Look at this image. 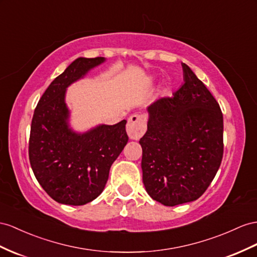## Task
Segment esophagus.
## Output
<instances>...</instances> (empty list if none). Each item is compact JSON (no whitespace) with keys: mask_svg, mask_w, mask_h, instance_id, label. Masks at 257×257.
I'll use <instances>...</instances> for the list:
<instances>
[{"mask_svg":"<svg viewBox=\"0 0 257 257\" xmlns=\"http://www.w3.org/2000/svg\"><path fill=\"white\" fill-rule=\"evenodd\" d=\"M147 130V118L143 115H131L127 123V134L130 139L138 140Z\"/></svg>","mask_w":257,"mask_h":257,"instance_id":"esophagus-1","label":"esophagus"}]
</instances>
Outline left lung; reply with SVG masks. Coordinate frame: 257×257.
<instances>
[{"label":"left lung","instance_id":"obj_1","mask_svg":"<svg viewBox=\"0 0 257 257\" xmlns=\"http://www.w3.org/2000/svg\"><path fill=\"white\" fill-rule=\"evenodd\" d=\"M173 96L148 107L142 179L153 200L166 206L192 202L206 191L223 154V119L215 97L188 65Z\"/></svg>","mask_w":257,"mask_h":257}]
</instances>
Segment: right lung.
<instances>
[{
	"label": "right lung",
	"mask_w": 257,
	"mask_h": 257,
	"mask_svg": "<svg viewBox=\"0 0 257 257\" xmlns=\"http://www.w3.org/2000/svg\"><path fill=\"white\" fill-rule=\"evenodd\" d=\"M104 57H79L56 77L38 102L31 121L29 161L38 182L54 201L84 205L102 193L113 164L128 142L126 120L78 134L69 127L66 89Z\"/></svg>",
	"instance_id": "add662e5"
}]
</instances>
